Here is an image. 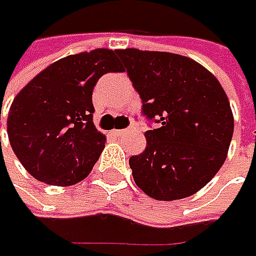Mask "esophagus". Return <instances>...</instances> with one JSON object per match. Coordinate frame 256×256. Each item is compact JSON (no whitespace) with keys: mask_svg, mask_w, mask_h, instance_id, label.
I'll return each instance as SVG.
<instances>
[{"mask_svg":"<svg viewBox=\"0 0 256 256\" xmlns=\"http://www.w3.org/2000/svg\"><path fill=\"white\" fill-rule=\"evenodd\" d=\"M125 132H128V130H112V131H111V134L115 135V136H121V135H124Z\"/></svg>","mask_w":256,"mask_h":256,"instance_id":"obj_1","label":"esophagus"}]
</instances>
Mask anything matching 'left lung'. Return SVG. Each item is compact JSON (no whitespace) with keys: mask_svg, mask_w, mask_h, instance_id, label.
<instances>
[{"mask_svg":"<svg viewBox=\"0 0 256 256\" xmlns=\"http://www.w3.org/2000/svg\"><path fill=\"white\" fill-rule=\"evenodd\" d=\"M142 112L160 128L145 132L142 154L130 158L135 184L156 201H175L204 188L221 170L234 115L220 81L188 56L118 50Z\"/></svg>","mask_w":256,"mask_h":256,"instance_id":"1","label":"left lung"}]
</instances>
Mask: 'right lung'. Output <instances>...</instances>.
Returning a JSON list of instances; mask_svg holds the SVG:
<instances>
[{"instance_id": "right-lung-1", "label": "right lung", "mask_w": 256, "mask_h": 256, "mask_svg": "<svg viewBox=\"0 0 256 256\" xmlns=\"http://www.w3.org/2000/svg\"><path fill=\"white\" fill-rule=\"evenodd\" d=\"M116 51L98 48L48 65L16 94L6 131L11 148L35 180L70 186L85 180L105 148L92 122V91L118 71Z\"/></svg>"}]
</instances>
